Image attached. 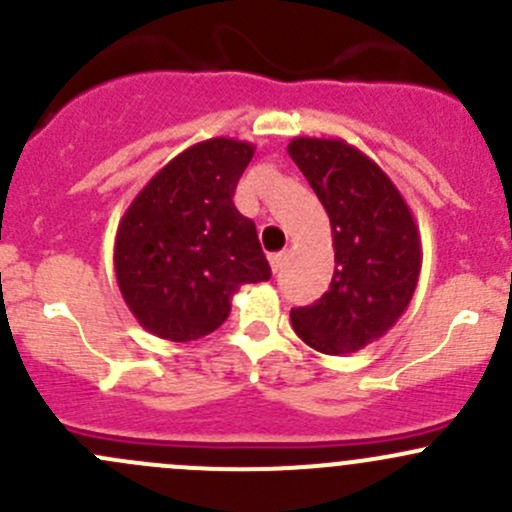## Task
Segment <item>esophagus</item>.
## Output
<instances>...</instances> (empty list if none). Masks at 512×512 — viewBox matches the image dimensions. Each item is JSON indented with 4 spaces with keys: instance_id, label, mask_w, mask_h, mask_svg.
<instances>
[{
    "instance_id": "obj_1",
    "label": "esophagus",
    "mask_w": 512,
    "mask_h": 512,
    "mask_svg": "<svg viewBox=\"0 0 512 512\" xmlns=\"http://www.w3.org/2000/svg\"><path fill=\"white\" fill-rule=\"evenodd\" d=\"M285 262H287V252H275V255H270V267H272V272H282V267H285Z\"/></svg>"
}]
</instances>
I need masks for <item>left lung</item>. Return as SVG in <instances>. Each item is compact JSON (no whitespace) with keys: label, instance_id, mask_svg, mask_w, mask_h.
<instances>
[{"label":"left lung","instance_id":"1","mask_svg":"<svg viewBox=\"0 0 512 512\" xmlns=\"http://www.w3.org/2000/svg\"><path fill=\"white\" fill-rule=\"evenodd\" d=\"M332 225V285L292 327L322 354H352L384 337L414 297L421 235L389 175L342 138L297 136L287 146Z\"/></svg>","mask_w":512,"mask_h":512}]
</instances>
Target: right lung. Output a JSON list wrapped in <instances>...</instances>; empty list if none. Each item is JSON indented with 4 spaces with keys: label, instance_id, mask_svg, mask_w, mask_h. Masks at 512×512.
<instances>
[{
    "label": "right lung",
    "instance_id": "add662e5",
    "mask_svg": "<svg viewBox=\"0 0 512 512\" xmlns=\"http://www.w3.org/2000/svg\"><path fill=\"white\" fill-rule=\"evenodd\" d=\"M255 146L210 138L160 168L123 213L113 245L118 289L143 329L170 342L215 332L232 294L270 280L255 223L232 195Z\"/></svg>",
    "mask_w": 512,
    "mask_h": 512
}]
</instances>
